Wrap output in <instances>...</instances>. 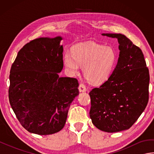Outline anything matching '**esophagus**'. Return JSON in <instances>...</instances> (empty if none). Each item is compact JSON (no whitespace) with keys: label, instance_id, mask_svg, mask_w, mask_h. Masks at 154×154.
<instances>
[{"label":"esophagus","instance_id":"obj_1","mask_svg":"<svg viewBox=\"0 0 154 154\" xmlns=\"http://www.w3.org/2000/svg\"><path fill=\"white\" fill-rule=\"evenodd\" d=\"M79 90L80 92H85V91H87L85 85L83 83H81L79 86Z\"/></svg>","mask_w":154,"mask_h":154}]
</instances>
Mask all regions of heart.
<instances>
[{
  "mask_svg": "<svg viewBox=\"0 0 154 154\" xmlns=\"http://www.w3.org/2000/svg\"><path fill=\"white\" fill-rule=\"evenodd\" d=\"M116 61V51L112 47L92 42L77 45L72 54L66 52L63 56V63L69 73H77L80 65H83L85 77L93 83L106 81L112 73Z\"/></svg>",
  "mask_w": 154,
  "mask_h": 154,
  "instance_id": "b5f03b06",
  "label": "heart"
}]
</instances>
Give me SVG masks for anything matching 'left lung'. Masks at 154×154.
Returning a JSON list of instances; mask_svg holds the SVG:
<instances>
[{
	"label": "left lung",
	"instance_id": "1",
	"mask_svg": "<svg viewBox=\"0 0 154 154\" xmlns=\"http://www.w3.org/2000/svg\"><path fill=\"white\" fill-rule=\"evenodd\" d=\"M117 38L119 57L108 80L91 91L90 118L106 132L129 129L145 110L149 99V69L141 49L121 34H102Z\"/></svg>",
	"mask_w": 154,
	"mask_h": 154
}]
</instances>
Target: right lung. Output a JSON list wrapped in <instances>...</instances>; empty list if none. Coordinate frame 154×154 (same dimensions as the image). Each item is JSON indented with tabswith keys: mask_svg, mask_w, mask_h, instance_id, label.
I'll return each mask as SVG.
<instances>
[{
	"mask_svg": "<svg viewBox=\"0 0 154 154\" xmlns=\"http://www.w3.org/2000/svg\"><path fill=\"white\" fill-rule=\"evenodd\" d=\"M62 38H40L18 51L10 71L9 102L20 123L31 133L49 135L63 128L79 94L75 78L60 77Z\"/></svg>",
	"mask_w": 154,
	"mask_h": 154,
	"instance_id": "obj_1",
	"label": "right lung"
}]
</instances>
